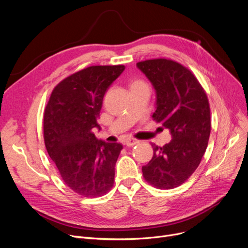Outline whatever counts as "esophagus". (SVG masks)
<instances>
[{"mask_svg":"<svg viewBox=\"0 0 248 248\" xmlns=\"http://www.w3.org/2000/svg\"><path fill=\"white\" fill-rule=\"evenodd\" d=\"M139 141H140V140H137V139L129 138V139H126V140H125L124 144H125V146H126V147H133V146L137 145Z\"/></svg>","mask_w":248,"mask_h":248,"instance_id":"1","label":"esophagus"}]
</instances>
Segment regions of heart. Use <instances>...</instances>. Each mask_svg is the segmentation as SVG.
Here are the masks:
<instances>
[{
    "label": "heart",
    "mask_w": 248,
    "mask_h": 248,
    "mask_svg": "<svg viewBox=\"0 0 248 248\" xmlns=\"http://www.w3.org/2000/svg\"><path fill=\"white\" fill-rule=\"evenodd\" d=\"M140 83H142L141 81H140V80H135V81H133L132 82V84H131V87L132 86H134V85H138V84H140Z\"/></svg>",
    "instance_id": "1"
}]
</instances>
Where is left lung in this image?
Wrapping results in <instances>:
<instances>
[{"instance_id":"1","label":"left lung","mask_w":248,"mask_h":248,"mask_svg":"<svg viewBox=\"0 0 248 248\" xmlns=\"http://www.w3.org/2000/svg\"><path fill=\"white\" fill-rule=\"evenodd\" d=\"M155 91L152 117L170 131L172 140L163 147L152 144V160L141 171L159 189H173L198 168L211 131L210 108L197 78L173 60L152 59L137 63Z\"/></svg>"}]
</instances>
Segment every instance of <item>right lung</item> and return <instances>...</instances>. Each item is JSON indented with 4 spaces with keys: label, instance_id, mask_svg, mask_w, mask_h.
<instances>
[{
    "label": "right lung",
    "instance_id": "1",
    "mask_svg": "<svg viewBox=\"0 0 248 248\" xmlns=\"http://www.w3.org/2000/svg\"><path fill=\"white\" fill-rule=\"evenodd\" d=\"M125 67L90 66L62 80L44 112L46 150L71 190L84 197L106 194L113 185L123 145L95 138L103 96Z\"/></svg>",
    "mask_w": 248,
    "mask_h": 248
}]
</instances>
